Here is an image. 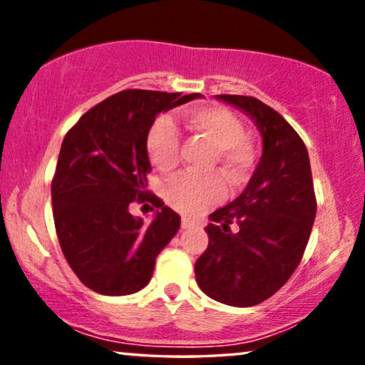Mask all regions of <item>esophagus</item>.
<instances>
[{
  "label": "esophagus",
  "mask_w": 365,
  "mask_h": 365,
  "mask_svg": "<svg viewBox=\"0 0 365 365\" xmlns=\"http://www.w3.org/2000/svg\"><path fill=\"white\" fill-rule=\"evenodd\" d=\"M194 226H197V221H194L192 220V217H187V216H183L182 217V228H194Z\"/></svg>",
  "instance_id": "obj_1"
}]
</instances>
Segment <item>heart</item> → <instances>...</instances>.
<instances>
[{
  "label": "heart",
  "mask_w": 365,
  "mask_h": 365,
  "mask_svg": "<svg viewBox=\"0 0 365 365\" xmlns=\"http://www.w3.org/2000/svg\"><path fill=\"white\" fill-rule=\"evenodd\" d=\"M188 132L200 133L215 145V163L228 175L233 185H242L250 166V149L244 140L242 121L223 106H197L178 116ZM145 149L159 171H171L178 165L180 132L170 116H159L150 125ZM226 195V182L220 173H187L175 177L166 187V199L183 215H200Z\"/></svg>",
  "instance_id": "b5f03b06"
}]
</instances>
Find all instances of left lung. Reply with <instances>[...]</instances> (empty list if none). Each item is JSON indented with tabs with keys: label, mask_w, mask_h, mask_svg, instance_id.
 <instances>
[{
	"label": "left lung",
	"mask_w": 365,
	"mask_h": 365,
	"mask_svg": "<svg viewBox=\"0 0 365 365\" xmlns=\"http://www.w3.org/2000/svg\"><path fill=\"white\" fill-rule=\"evenodd\" d=\"M216 98L254 120L262 156L245 190L209 215L195 279L217 302L250 307L274 295L302 259L317 207L311 163L304 140L273 108L250 96Z\"/></svg>",
	"instance_id": "8db88e82"
}]
</instances>
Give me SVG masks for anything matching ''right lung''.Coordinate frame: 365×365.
<instances>
[{
	"mask_svg": "<svg viewBox=\"0 0 365 365\" xmlns=\"http://www.w3.org/2000/svg\"><path fill=\"white\" fill-rule=\"evenodd\" d=\"M200 94L128 89L96 104L63 139L51 183L53 217L66 262L87 288L130 295L153 276L158 254L180 228V216L148 188L145 139L161 111ZM148 198L150 225L128 206Z\"/></svg>",
	"mask_w": 365,
	"mask_h": 365,
	"instance_id": "1",
	"label": "right lung"
}]
</instances>
